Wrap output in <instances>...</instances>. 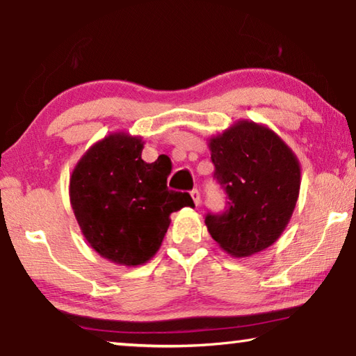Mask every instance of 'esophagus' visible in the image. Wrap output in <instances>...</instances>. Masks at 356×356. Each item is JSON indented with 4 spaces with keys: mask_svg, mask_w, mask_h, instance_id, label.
<instances>
[{
    "mask_svg": "<svg viewBox=\"0 0 356 356\" xmlns=\"http://www.w3.org/2000/svg\"><path fill=\"white\" fill-rule=\"evenodd\" d=\"M190 195H191L193 201H195L196 206H200V204H201V193L195 188V190H191V191H190Z\"/></svg>",
    "mask_w": 356,
    "mask_h": 356,
    "instance_id": "esophagus-1",
    "label": "esophagus"
}]
</instances>
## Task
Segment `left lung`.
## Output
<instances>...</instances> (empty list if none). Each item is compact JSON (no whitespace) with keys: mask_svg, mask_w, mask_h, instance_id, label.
<instances>
[{"mask_svg":"<svg viewBox=\"0 0 356 356\" xmlns=\"http://www.w3.org/2000/svg\"><path fill=\"white\" fill-rule=\"evenodd\" d=\"M213 177L227 197L222 213H207L210 236L234 257L268 248L284 231L300 191V163L265 125L238 120L210 138Z\"/></svg>","mask_w":356,"mask_h":356,"instance_id":"left-lung-1","label":"left lung"}]
</instances>
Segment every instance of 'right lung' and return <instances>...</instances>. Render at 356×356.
<instances>
[{"mask_svg": "<svg viewBox=\"0 0 356 356\" xmlns=\"http://www.w3.org/2000/svg\"><path fill=\"white\" fill-rule=\"evenodd\" d=\"M140 136L113 134L95 143L70 177V204L84 238L102 257L141 265L159 251L170 215L195 206L188 193L168 190L170 170L141 159Z\"/></svg>", "mask_w": 356, "mask_h": 356, "instance_id": "obj_1", "label": "right lung"}]
</instances>
